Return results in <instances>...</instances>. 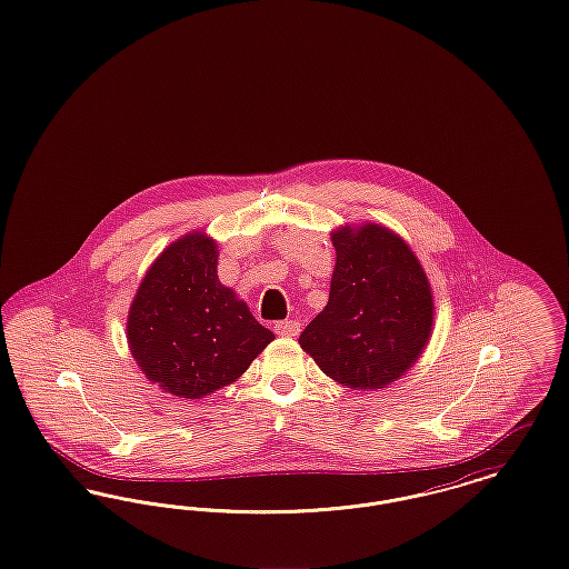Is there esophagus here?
<instances>
[{"mask_svg": "<svg viewBox=\"0 0 569 569\" xmlns=\"http://www.w3.org/2000/svg\"><path fill=\"white\" fill-rule=\"evenodd\" d=\"M272 328H274V332L279 337H297L298 332H300V325H298L297 320H281V322H277Z\"/></svg>", "mask_w": 569, "mask_h": 569, "instance_id": "obj_1", "label": "esophagus"}]
</instances>
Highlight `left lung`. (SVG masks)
<instances>
[{
  "mask_svg": "<svg viewBox=\"0 0 569 569\" xmlns=\"http://www.w3.org/2000/svg\"><path fill=\"white\" fill-rule=\"evenodd\" d=\"M337 260L325 309L298 343L328 378L378 390L403 378L433 335L431 281L411 247L365 221L330 232Z\"/></svg>",
  "mask_w": 569,
  "mask_h": 569,
  "instance_id": "left-lung-1",
  "label": "left lung"
}]
</instances>
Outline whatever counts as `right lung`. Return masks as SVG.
Here are the masks:
<instances>
[{
    "label": "right lung",
    "instance_id": "obj_1",
    "mask_svg": "<svg viewBox=\"0 0 569 569\" xmlns=\"http://www.w3.org/2000/svg\"><path fill=\"white\" fill-rule=\"evenodd\" d=\"M217 243L202 230L172 241L144 272L128 311V346L151 383L202 399L237 381L272 339L217 277Z\"/></svg>",
    "mask_w": 569,
    "mask_h": 569
}]
</instances>
